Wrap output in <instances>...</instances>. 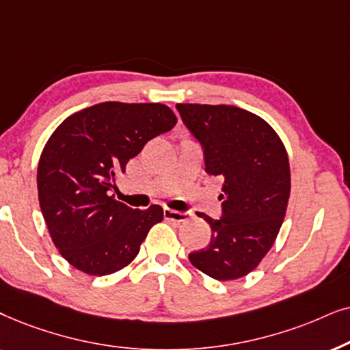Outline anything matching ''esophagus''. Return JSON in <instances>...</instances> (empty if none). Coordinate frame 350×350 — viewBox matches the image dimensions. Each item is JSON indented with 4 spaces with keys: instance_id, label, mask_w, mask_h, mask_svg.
Instances as JSON below:
<instances>
[{
    "instance_id": "obj_1",
    "label": "esophagus",
    "mask_w": 350,
    "mask_h": 350,
    "mask_svg": "<svg viewBox=\"0 0 350 350\" xmlns=\"http://www.w3.org/2000/svg\"><path fill=\"white\" fill-rule=\"evenodd\" d=\"M163 216L167 221H174V222H183V221H187L190 217V213H183V211H174V209H170V208H165V211H163Z\"/></svg>"
}]
</instances>
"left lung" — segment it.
Masks as SVG:
<instances>
[{
    "label": "left lung",
    "mask_w": 350,
    "mask_h": 350,
    "mask_svg": "<svg viewBox=\"0 0 350 350\" xmlns=\"http://www.w3.org/2000/svg\"><path fill=\"white\" fill-rule=\"evenodd\" d=\"M180 118L202 144L204 171L224 179L222 216L206 248L190 262L216 280H237L258 267L272 248L290 198V161L267 121L234 105L178 104Z\"/></svg>",
    "instance_id": "8db88e82"
}]
</instances>
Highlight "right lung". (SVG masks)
I'll return each instance as SVG.
<instances>
[{"instance_id":"add662e5","label":"right lung","mask_w":350,"mask_h":350,"mask_svg":"<svg viewBox=\"0 0 350 350\" xmlns=\"http://www.w3.org/2000/svg\"><path fill=\"white\" fill-rule=\"evenodd\" d=\"M178 118L163 104L102 102L70 115L46 142L38 200L55 248L88 275L118 272L136 258L163 208L133 209L111 189L126 163Z\"/></svg>"}]
</instances>
